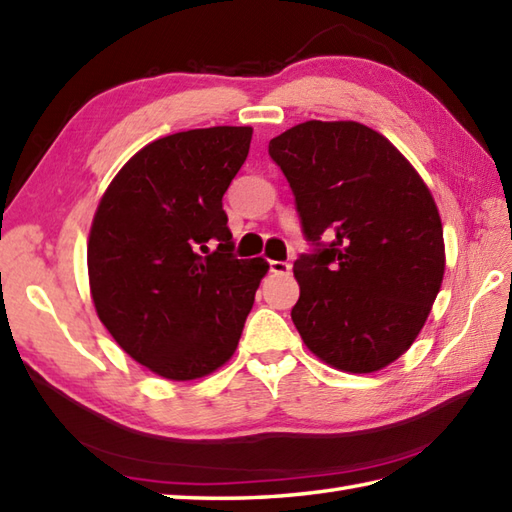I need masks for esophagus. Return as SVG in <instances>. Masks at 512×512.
<instances>
[{
	"label": "esophagus",
	"mask_w": 512,
	"mask_h": 512,
	"mask_svg": "<svg viewBox=\"0 0 512 512\" xmlns=\"http://www.w3.org/2000/svg\"><path fill=\"white\" fill-rule=\"evenodd\" d=\"M268 266H270V273H273V275H288L292 270V266L288 262H277V259H270Z\"/></svg>",
	"instance_id": "1"
}]
</instances>
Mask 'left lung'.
I'll return each instance as SVG.
<instances>
[{"label":"left lung","mask_w":512,"mask_h":512,"mask_svg":"<svg viewBox=\"0 0 512 512\" xmlns=\"http://www.w3.org/2000/svg\"><path fill=\"white\" fill-rule=\"evenodd\" d=\"M303 237L290 317L321 361L369 374L405 354L444 275L438 206L407 158L354 121H308L268 143ZM328 236L330 243H323Z\"/></svg>","instance_id":"8db88e82"}]
</instances>
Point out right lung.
Segmentation results:
<instances>
[{
	"mask_svg": "<svg viewBox=\"0 0 512 512\" xmlns=\"http://www.w3.org/2000/svg\"><path fill=\"white\" fill-rule=\"evenodd\" d=\"M250 127L158 138L118 171L96 209L88 273L114 341L151 372H215L242 336L262 257L237 259L222 198L248 156ZM217 243L213 254L208 244Z\"/></svg>",
	"mask_w": 512,
	"mask_h": 512,
	"instance_id": "right-lung-1",
	"label": "right lung"
}]
</instances>
